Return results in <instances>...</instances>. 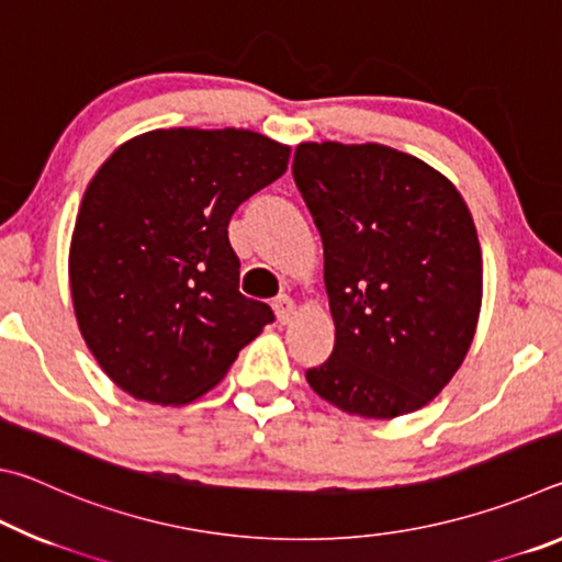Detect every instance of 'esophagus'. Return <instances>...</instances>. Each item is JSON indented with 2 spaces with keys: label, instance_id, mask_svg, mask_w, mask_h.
Instances as JSON below:
<instances>
[{
  "label": "esophagus",
  "instance_id": "34e87169",
  "mask_svg": "<svg viewBox=\"0 0 562 562\" xmlns=\"http://www.w3.org/2000/svg\"><path fill=\"white\" fill-rule=\"evenodd\" d=\"M272 307H274V315H278V319H280V325H288V322L294 315V302L288 297V294H280V297H274Z\"/></svg>",
  "mask_w": 562,
  "mask_h": 562
}]
</instances>
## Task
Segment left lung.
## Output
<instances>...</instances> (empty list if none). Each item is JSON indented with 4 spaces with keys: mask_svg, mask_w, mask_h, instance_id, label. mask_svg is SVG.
<instances>
[{
    "mask_svg": "<svg viewBox=\"0 0 562 562\" xmlns=\"http://www.w3.org/2000/svg\"><path fill=\"white\" fill-rule=\"evenodd\" d=\"M292 176L325 247L335 349L307 369L341 412L394 418L431 402L469 351L483 262L439 170L382 144H300Z\"/></svg>",
    "mask_w": 562,
    "mask_h": 562,
    "instance_id": "8db88e82",
    "label": "left lung"
}]
</instances>
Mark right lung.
<instances>
[{
	"mask_svg": "<svg viewBox=\"0 0 562 562\" xmlns=\"http://www.w3.org/2000/svg\"><path fill=\"white\" fill-rule=\"evenodd\" d=\"M243 128H158L116 148L83 193L69 250L76 322L99 367L150 404L213 389L274 322L237 290L233 213L288 170Z\"/></svg>",
	"mask_w": 562,
	"mask_h": 562,
	"instance_id": "right-lung-1",
	"label": "right lung"
}]
</instances>
